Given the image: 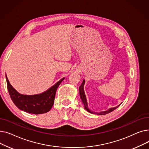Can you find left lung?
Wrapping results in <instances>:
<instances>
[{"mask_svg":"<svg viewBox=\"0 0 149 149\" xmlns=\"http://www.w3.org/2000/svg\"><path fill=\"white\" fill-rule=\"evenodd\" d=\"M84 83H85V80H83V82L81 84L80 86L79 87V92H80V98H81V100L82 101V102L84 104V109L86 110L88 112H89V113H93V114H95V113L94 112H92V111H91L89 108L88 107V103H87V100H86V95H85V93H84ZM117 106L115 107H112V108H110L107 111H103V112H100L98 113H97L96 114L97 115H106L107 113H110L111 112H112L113 111H114L115 109H116L117 107H118L120 106Z\"/></svg>","mask_w":149,"mask_h":149,"instance_id":"obj_1","label":"left lung"}]
</instances>
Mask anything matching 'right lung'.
Returning <instances> with one entry per match:
<instances>
[{"instance_id": "right-lung-1", "label": "right lung", "mask_w": 149, "mask_h": 149, "mask_svg": "<svg viewBox=\"0 0 149 149\" xmlns=\"http://www.w3.org/2000/svg\"><path fill=\"white\" fill-rule=\"evenodd\" d=\"M64 79L65 77L43 93L28 95L21 94L15 90L6 75L8 90L14 104L20 110L33 114H42L51 110L54 103L57 89Z\"/></svg>"}]
</instances>
